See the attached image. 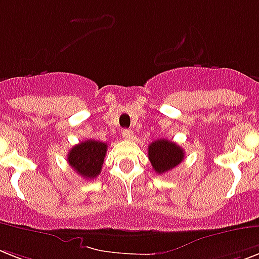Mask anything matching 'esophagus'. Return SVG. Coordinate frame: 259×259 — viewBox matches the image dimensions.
<instances>
[{
    "instance_id": "34e87169",
    "label": "esophagus",
    "mask_w": 259,
    "mask_h": 259,
    "mask_svg": "<svg viewBox=\"0 0 259 259\" xmlns=\"http://www.w3.org/2000/svg\"><path fill=\"white\" fill-rule=\"evenodd\" d=\"M121 136H123L124 139H134V132L131 130H123L121 131Z\"/></svg>"
}]
</instances>
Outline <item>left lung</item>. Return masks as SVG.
<instances>
[{
    "instance_id": "1",
    "label": "left lung",
    "mask_w": 259,
    "mask_h": 259,
    "mask_svg": "<svg viewBox=\"0 0 259 259\" xmlns=\"http://www.w3.org/2000/svg\"><path fill=\"white\" fill-rule=\"evenodd\" d=\"M148 159L156 174H164L175 168L185 159V151L177 143L159 139L148 146Z\"/></svg>"
}]
</instances>
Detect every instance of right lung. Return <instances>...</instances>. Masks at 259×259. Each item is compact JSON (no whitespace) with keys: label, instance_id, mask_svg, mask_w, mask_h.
<instances>
[{"label":"right lung","instance_id":"1","mask_svg":"<svg viewBox=\"0 0 259 259\" xmlns=\"http://www.w3.org/2000/svg\"><path fill=\"white\" fill-rule=\"evenodd\" d=\"M107 143L99 140H85L72 147L68 152V163L85 179H94L101 171L107 154Z\"/></svg>","mask_w":259,"mask_h":259}]
</instances>
